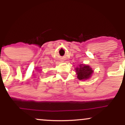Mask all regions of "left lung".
Wrapping results in <instances>:
<instances>
[{"label":"left lung","mask_w":125,"mask_h":125,"mask_svg":"<svg viewBox=\"0 0 125 125\" xmlns=\"http://www.w3.org/2000/svg\"><path fill=\"white\" fill-rule=\"evenodd\" d=\"M76 72L77 73V78L79 80L87 79L91 76L93 71L89 66L80 64L79 67L76 68Z\"/></svg>","instance_id":"8db88e82"}]
</instances>
